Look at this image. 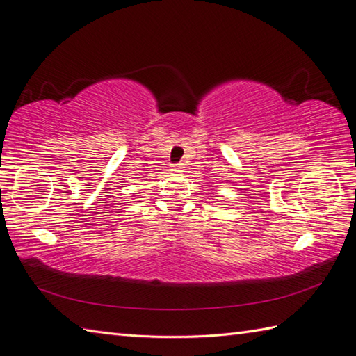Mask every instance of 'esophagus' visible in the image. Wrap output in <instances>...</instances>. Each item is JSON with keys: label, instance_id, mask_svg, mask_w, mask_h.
Returning <instances> with one entry per match:
<instances>
[{"label": "esophagus", "instance_id": "34e87169", "mask_svg": "<svg viewBox=\"0 0 356 356\" xmlns=\"http://www.w3.org/2000/svg\"><path fill=\"white\" fill-rule=\"evenodd\" d=\"M171 170H172L174 172H182V171H184V165H182V163H174Z\"/></svg>", "mask_w": 356, "mask_h": 356}]
</instances>
